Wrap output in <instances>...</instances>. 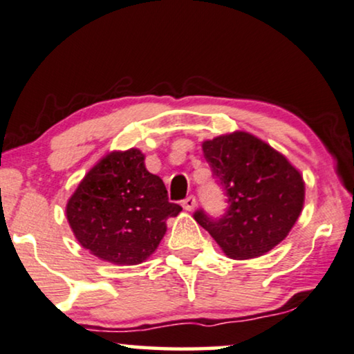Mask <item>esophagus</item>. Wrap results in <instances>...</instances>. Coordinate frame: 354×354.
Wrapping results in <instances>:
<instances>
[{
	"mask_svg": "<svg viewBox=\"0 0 354 354\" xmlns=\"http://www.w3.org/2000/svg\"><path fill=\"white\" fill-rule=\"evenodd\" d=\"M196 203H197V201H196V197L194 196H189V197H186L183 201V207L186 208L187 212H192L194 208H196Z\"/></svg>",
	"mask_w": 354,
	"mask_h": 354,
	"instance_id": "esophagus-1",
	"label": "esophagus"
}]
</instances>
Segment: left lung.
Masks as SVG:
<instances>
[{"label": "left lung", "mask_w": 354, "mask_h": 354, "mask_svg": "<svg viewBox=\"0 0 354 354\" xmlns=\"http://www.w3.org/2000/svg\"><path fill=\"white\" fill-rule=\"evenodd\" d=\"M202 149L227 208L216 218L198 208L194 220L227 257L247 260L265 255L286 239L300 216L305 201L301 175L286 157L248 133L218 136Z\"/></svg>", "instance_id": "obj_1"}]
</instances>
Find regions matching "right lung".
<instances>
[{
  "instance_id": "1",
  "label": "right lung",
  "mask_w": 354,
  "mask_h": 354,
  "mask_svg": "<svg viewBox=\"0 0 354 354\" xmlns=\"http://www.w3.org/2000/svg\"><path fill=\"white\" fill-rule=\"evenodd\" d=\"M183 208L168 202L160 178L138 149L112 152L89 170L67 203V220L82 247L115 265H138L160 243L167 220Z\"/></svg>"
}]
</instances>
